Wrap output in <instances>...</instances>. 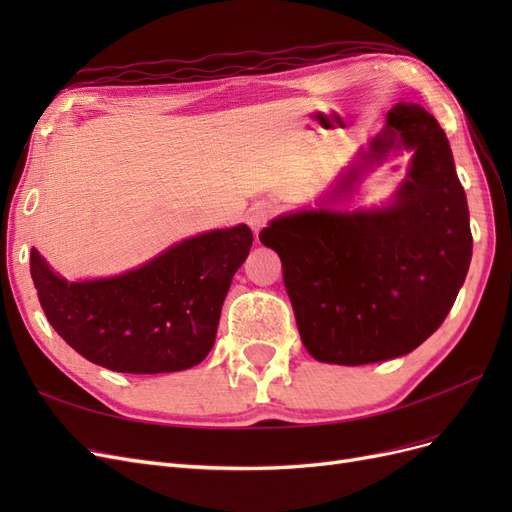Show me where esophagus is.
<instances>
[{
  "label": "esophagus",
  "instance_id": "34e87169",
  "mask_svg": "<svg viewBox=\"0 0 512 512\" xmlns=\"http://www.w3.org/2000/svg\"><path fill=\"white\" fill-rule=\"evenodd\" d=\"M273 215H275L273 205L258 203L250 211H247V224H250V228L254 232H258L262 226H267V222L273 218Z\"/></svg>",
  "mask_w": 512,
  "mask_h": 512
}]
</instances>
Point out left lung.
<instances>
[{
  "mask_svg": "<svg viewBox=\"0 0 512 512\" xmlns=\"http://www.w3.org/2000/svg\"><path fill=\"white\" fill-rule=\"evenodd\" d=\"M391 151L412 153L391 203L335 211L320 200L260 230L262 245L280 254L303 346L316 361L354 367L412 352L438 331L466 282V192L444 130L421 104L391 108L333 196L354 192Z\"/></svg>",
  "mask_w": 512,
  "mask_h": 512,
  "instance_id": "8db88e82",
  "label": "left lung"
}]
</instances>
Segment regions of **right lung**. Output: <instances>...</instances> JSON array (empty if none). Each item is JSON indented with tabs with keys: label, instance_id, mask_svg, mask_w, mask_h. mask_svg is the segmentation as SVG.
<instances>
[{
	"label": "right lung",
	"instance_id": "obj_1",
	"mask_svg": "<svg viewBox=\"0 0 512 512\" xmlns=\"http://www.w3.org/2000/svg\"><path fill=\"white\" fill-rule=\"evenodd\" d=\"M245 224L183 239L115 277L68 282L32 247L29 271L51 327L87 361L170 374L211 352L232 275L250 254Z\"/></svg>",
	"mask_w": 512,
	"mask_h": 512
}]
</instances>
